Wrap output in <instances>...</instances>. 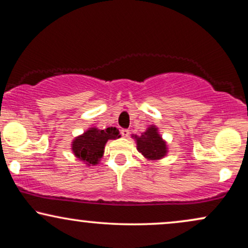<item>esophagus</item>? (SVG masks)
Listing matches in <instances>:
<instances>
[{"label":"esophagus","mask_w":248,"mask_h":248,"mask_svg":"<svg viewBox=\"0 0 248 248\" xmlns=\"http://www.w3.org/2000/svg\"><path fill=\"white\" fill-rule=\"evenodd\" d=\"M121 133H122V136L124 137V138H127V137H129V134H130V131L127 129H122Z\"/></svg>","instance_id":"1"}]
</instances>
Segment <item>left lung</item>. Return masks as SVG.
Returning <instances> with one entry per match:
<instances>
[{"mask_svg":"<svg viewBox=\"0 0 248 248\" xmlns=\"http://www.w3.org/2000/svg\"><path fill=\"white\" fill-rule=\"evenodd\" d=\"M137 149L148 161H158L168 154L167 141L162 138L156 125H149L141 136H136Z\"/></svg>","mask_w":248,"mask_h":248,"instance_id":"obj_1","label":"left lung"}]
</instances>
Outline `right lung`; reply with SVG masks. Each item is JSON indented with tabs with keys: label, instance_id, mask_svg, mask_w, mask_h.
Instances as JSON below:
<instances>
[{
	"label": "right lung",
	"instance_id": "obj_1",
	"mask_svg": "<svg viewBox=\"0 0 248 248\" xmlns=\"http://www.w3.org/2000/svg\"><path fill=\"white\" fill-rule=\"evenodd\" d=\"M121 138L116 127L100 130L93 126L72 140L71 149L73 155L87 166H96L105 154V146L108 140Z\"/></svg>",
	"mask_w": 248,
	"mask_h": 248
}]
</instances>
